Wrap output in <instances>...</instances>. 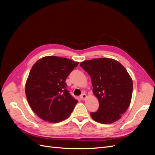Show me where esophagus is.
Masks as SVG:
<instances>
[{"mask_svg":"<svg viewBox=\"0 0 155 155\" xmlns=\"http://www.w3.org/2000/svg\"><path fill=\"white\" fill-rule=\"evenodd\" d=\"M86 97H87V95L85 94V93H83L80 96V98H81L82 100H85Z\"/></svg>","mask_w":155,"mask_h":155,"instance_id":"1","label":"esophagus"}]
</instances>
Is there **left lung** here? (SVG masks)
<instances>
[{
    "label": "left lung",
    "mask_w": 155,
    "mask_h": 155,
    "mask_svg": "<svg viewBox=\"0 0 155 155\" xmlns=\"http://www.w3.org/2000/svg\"><path fill=\"white\" fill-rule=\"evenodd\" d=\"M80 66L91 76L92 92L99 101V109L91 112L92 118L105 124L120 120L133 94V81L127 70L118 61L107 58L87 60Z\"/></svg>",
    "instance_id": "1"
}]
</instances>
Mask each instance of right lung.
I'll use <instances>...</instances> for the list:
<instances>
[{"mask_svg": "<svg viewBox=\"0 0 155 155\" xmlns=\"http://www.w3.org/2000/svg\"><path fill=\"white\" fill-rule=\"evenodd\" d=\"M78 62L57 56H46L33 65L25 85L28 102L40 118L51 123L68 118L78 100L65 83Z\"/></svg>", "mask_w": 155, "mask_h": 155, "instance_id": "add662e5", "label": "right lung"}]
</instances>
